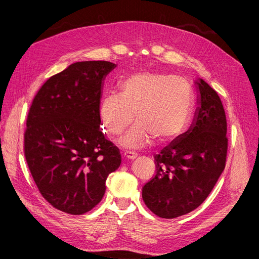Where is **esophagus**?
I'll return each mask as SVG.
<instances>
[{
  "label": "esophagus",
  "mask_w": 259,
  "mask_h": 259,
  "mask_svg": "<svg viewBox=\"0 0 259 259\" xmlns=\"http://www.w3.org/2000/svg\"><path fill=\"white\" fill-rule=\"evenodd\" d=\"M137 153H134V152H131V151H125L124 152V157L126 158V159H134L135 157H137Z\"/></svg>",
  "instance_id": "obj_1"
}]
</instances>
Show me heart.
Instances as JSON below:
<instances>
[{
  "label": "heart",
  "mask_w": 259,
  "mask_h": 259,
  "mask_svg": "<svg viewBox=\"0 0 259 259\" xmlns=\"http://www.w3.org/2000/svg\"><path fill=\"white\" fill-rule=\"evenodd\" d=\"M193 93L182 77L160 72H141L127 76L118 94H107L99 114L105 132L118 137L137 122L122 139L126 147L139 149L154 139L161 143L175 138L186 126L192 110Z\"/></svg>",
  "instance_id": "obj_1"
}]
</instances>
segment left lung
<instances>
[{"label":"left lung","instance_id":"obj_1","mask_svg":"<svg viewBox=\"0 0 259 259\" xmlns=\"http://www.w3.org/2000/svg\"><path fill=\"white\" fill-rule=\"evenodd\" d=\"M196 84L199 107L192 126L154 156L155 174L142 190L145 205L161 219H175L200 206L226 167L223 103L205 80Z\"/></svg>","mask_w":259,"mask_h":259}]
</instances>
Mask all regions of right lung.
<instances>
[{
    "label": "right lung",
    "mask_w": 259,
    "mask_h": 259,
    "mask_svg": "<svg viewBox=\"0 0 259 259\" xmlns=\"http://www.w3.org/2000/svg\"><path fill=\"white\" fill-rule=\"evenodd\" d=\"M115 64L76 62L50 76L34 95L24 155L39 193L52 207L80 215L102 200L119 149L100 130L104 77Z\"/></svg>",
    "instance_id": "obj_1"
}]
</instances>
